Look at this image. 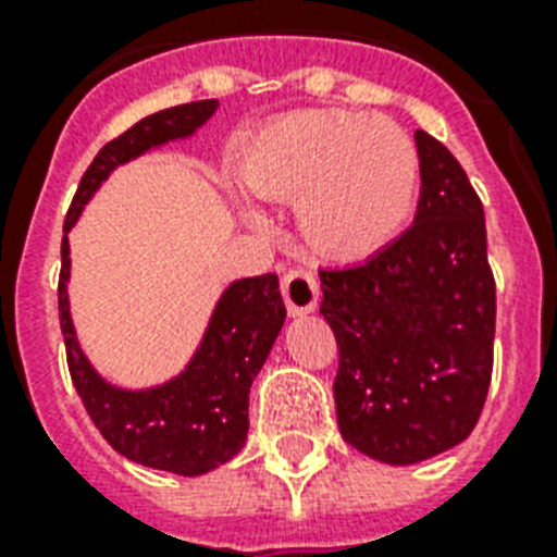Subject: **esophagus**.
<instances>
[{"label": "esophagus", "instance_id": "34e87169", "mask_svg": "<svg viewBox=\"0 0 557 557\" xmlns=\"http://www.w3.org/2000/svg\"><path fill=\"white\" fill-rule=\"evenodd\" d=\"M283 300H286L288 314H309L318 309V297H321V288H318V277L312 271L306 269H292L283 274Z\"/></svg>", "mask_w": 557, "mask_h": 557}]
</instances>
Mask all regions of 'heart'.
<instances>
[{
    "instance_id": "obj_1",
    "label": "heart",
    "mask_w": 557,
    "mask_h": 557,
    "mask_svg": "<svg viewBox=\"0 0 557 557\" xmlns=\"http://www.w3.org/2000/svg\"><path fill=\"white\" fill-rule=\"evenodd\" d=\"M239 185L265 201H295L297 227L332 260H364L410 216L419 152L393 121L306 109L271 121L245 147ZM253 227L260 210L245 208Z\"/></svg>"
}]
</instances>
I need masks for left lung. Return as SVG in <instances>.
<instances>
[{"mask_svg":"<svg viewBox=\"0 0 557 557\" xmlns=\"http://www.w3.org/2000/svg\"><path fill=\"white\" fill-rule=\"evenodd\" d=\"M416 150L413 225L361 265L321 271V314L341 352L332 387L341 436L387 466L466 440L494 361L483 201L445 144L416 129Z\"/></svg>","mask_w":557,"mask_h":557,"instance_id":"left-lung-1","label":"left lung"}]
</instances>
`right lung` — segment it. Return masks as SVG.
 Wrapping results in <instances>:
<instances>
[{
  "label": "right lung",
  "mask_w": 557,
  "mask_h": 557,
  "mask_svg": "<svg viewBox=\"0 0 557 557\" xmlns=\"http://www.w3.org/2000/svg\"><path fill=\"white\" fill-rule=\"evenodd\" d=\"M219 100H193L147 115L109 141L83 173L63 225L60 326L74 389L100 436L138 466L199 476L234 459L248 436V393L277 341L286 306L277 274L234 280L216 300L199 347L178 375L144 389L117 387L100 375L81 349L69 312V231L100 185L126 161L170 141L190 138L216 112Z\"/></svg>",
  "instance_id": "1"
}]
</instances>
